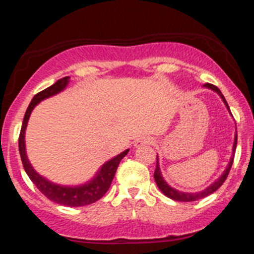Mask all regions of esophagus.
Returning <instances> with one entry per match:
<instances>
[{
	"label": "esophagus",
	"mask_w": 254,
	"mask_h": 254,
	"mask_svg": "<svg viewBox=\"0 0 254 254\" xmlns=\"http://www.w3.org/2000/svg\"><path fill=\"white\" fill-rule=\"evenodd\" d=\"M150 143V138H148V137H141V138L136 139L135 141V147H142V145L144 144H148Z\"/></svg>",
	"instance_id": "esophagus-1"
}]
</instances>
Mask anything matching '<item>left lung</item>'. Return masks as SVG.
I'll return each instance as SVG.
<instances>
[{
  "label": "left lung",
  "mask_w": 254,
  "mask_h": 254,
  "mask_svg": "<svg viewBox=\"0 0 254 254\" xmlns=\"http://www.w3.org/2000/svg\"><path fill=\"white\" fill-rule=\"evenodd\" d=\"M204 86L208 87V88H210L212 90H215V92H216V93H218V94H220V97L222 98V100L224 101V104H226L227 109L229 110V106H228V104H227L226 99H224V97L222 95V93H221V90L218 89L216 86H214V84H211V83H205V84H204ZM237 142H238V135H235L234 145H233V151H234V153H233L232 159H230V161H229V164H228V167H227L226 171L223 172L222 176L218 178V179L214 184H212V185L209 186V188H206L205 190H203V191H200V192H196V193H189V192H180V191H177L176 189L171 188V186L165 182L164 178L161 177V172H160V168H159V159H157V157H156V168H155V172H154V179H155L157 188H159L160 190L162 191V193H164L165 196H167L168 198H171V199H173V200H178V202H193V200L202 199V198L209 196V194H211V193H214L215 191L218 190V189H220L221 186H222V184L226 182L227 177H228L230 168H232L233 161H234V154H235V149H237Z\"/></svg>",
  "instance_id": "left-lung-1"
}]
</instances>
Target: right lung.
<instances>
[{"label": "right lung", "mask_w": 254, "mask_h": 254, "mask_svg": "<svg viewBox=\"0 0 254 254\" xmlns=\"http://www.w3.org/2000/svg\"><path fill=\"white\" fill-rule=\"evenodd\" d=\"M68 82L69 76L61 78V80H58L57 82L52 84V86L48 87V88L42 90V92L37 93V94L34 95V98L32 99L31 104L28 105L27 110H26L24 122H22L21 130H20L19 151L26 173L30 177L32 183L37 186L38 190L42 192L48 199H50L52 202L57 204H61V205L84 206L97 202V200L100 199V198L106 193L107 190L110 189L111 184H112L113 178H115L119 162H121V160L127 155L129 149L123 151V153H121L116 157H113V159L110 160L109 162H106V164L101 167V170L98 172L97 177H95L92 182L86 184V185L78 186V188H66V186H60L56 185V184H52L49 182V180L40 177L39 174L33 170L30 161H28L27 156H26L25 150V130L26 125H27L28 118H30L32 110L34 109V106H36L38 103H40L44 99L51 97V95L57 94L58 92H61V90L65 88Z\"/></svg>", "instance_id": "right-lung-1"}]
</instances>
